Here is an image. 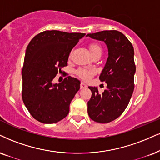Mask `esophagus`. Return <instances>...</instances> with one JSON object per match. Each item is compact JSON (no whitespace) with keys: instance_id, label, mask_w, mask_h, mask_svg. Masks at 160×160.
Returning <instances> with one entry per match:
<instances>
[{"instance_id":"1","label":"esophagus","mask_w":160,"mask_h":160,"mask_svg":"<svg viewBox=\"0 0 160 160\" xmlns=\"http://www.w3.org/2000/svg\"><path fill=\"white\" fill-rule=\"evenodd\" d=\"M80 88H81V89H83V88H87V84L85 83H84V82H81Z\"/></svg>"}]
</instances>
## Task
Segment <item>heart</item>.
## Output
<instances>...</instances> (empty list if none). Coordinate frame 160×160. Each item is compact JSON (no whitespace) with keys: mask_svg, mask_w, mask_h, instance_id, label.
I'll return each instance as SVG.
<instances>
[{"mask_svg":"<svg viewBox=\"0 0 160 160\" xmlns=\"http://www.w3.org/2000/svg\"><path fill=\"white\" fill-rule=\"evenodd\" d=\"M90 52L91 53L92 56H95L96 54H102V48L99 45L97 44H91L89 46ZM76 73L79 78L83 80H88L94 73V71L90 69L79 68L76 71Z\"/></svg>","mask_w":160,"mask_h":160,"instance_id":"obj_1","label":"heart"}]
</instances>
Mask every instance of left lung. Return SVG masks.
Masks as SVG:
<instances>
[{
  "mask_svg": "<svg viewBox=\"0 0 160 160\" xmlns=\"http://www.w3.org/2000/svg\"><path fill=\"white\" fill-rule=\"evenodd\" d=\"M102 41L108 49V58L99 76L107 83L100 94L97 88L88 87L92 96L88 102L90 118L98 123H108L117 119L129 104L134 90V50L125 35L117 30H104L87 35Z\"/></svg>",
  "mask_w": 160,
  "mask_h": 160,
  "instance_id": "left-lung-1",
  "label": "left lung"
}]
</instances>
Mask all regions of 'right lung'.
<instances>
[{
  "label": "right lung",
  "mask_w": 160,
  "mask_h": 160,
  "mask_svg": "<svg viewBox=\"0 0 160 160\" xmlns=\"http://www.w3.org/2000/svg\"><path fill=\"white\" fill-rule=\"evenodd\" d=\"M85 33L46 30L31 40L22 69V99L31 116L44 124L66 117L80 82L67 76L59 84L52 79L68 66L69 55Z\"/></svg>",
  "instance_id": "right-lung-1"
}]
</instances>
